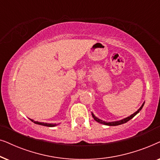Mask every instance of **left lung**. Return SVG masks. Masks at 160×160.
I'll return each instance as SVG.
<instances>
[{
  "mask_svg": "<svg viewBox=\"0 0 160 160\" xmlns=\"http://www.w3.org/2000/svg\"><path fill=\"white\" fill-rule=\"evenodd\" d=\"M143 105H144V103H143V105H142V106H141V108H140L138 109V111H136V112L133 113V114L130 115V117H127V118H125V119H122V120H120V121H117V122H106L102 121V120H100V119H98V118L96 117L93 114V113H92V117L94 118V119H95L96 122H99V123H100V124H106V125H108V126H117V125H119V124H124V123H126V122H128L129 121V120H130L131 119H132V118L134 117L138 113H139V112H140V111H141V109H142V108H143Z\"/></svg>",
  "mask_w": 160,
  "mask_h": 160,
  "instance_id": "8db88e82",
  "label": "left lung"
}]
</instances>
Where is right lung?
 <instances>
[{
    "mask_svg": "<svg viewBox=\"0 0 160 160\" xmlns=\"http://www.w3.org/2000/svg\"><path fill=\"white\" fill-rule=\"evenodd\" d=\"M30 121H32L33 123L36 124H40V125H43V126H47V127H54L56 125H58V124H47V123H43V122H36L34 121V120L32 119H30Z\"/></svg>",
    "mask_w": 160,
    "mask_h": 160,
    "instance_id": "obj_1",
    "label": "right lung"
}]
</instances>
